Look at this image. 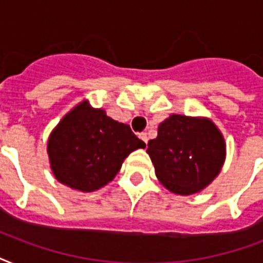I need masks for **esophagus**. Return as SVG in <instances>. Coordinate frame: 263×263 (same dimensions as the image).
Returning <instances> with one entry per match:
<instances>
[{
	"label": "esophagus",
	"mask_w": 263,
	"mask_h": 263,
	"mask_svg": "<svg viewBox=\"0 0 263 263\" xmlns=\"http://www.w3.org/2000/svg\"><path fill=\"white\" fill-rule=\"evenodd\" d=\"M139 138H140V139H142V140H143L144 143L147 144L148 138H147V134H146V132H140V134H139Z\"/></svg>",
	"instance_id": "1"
}]
</instances>
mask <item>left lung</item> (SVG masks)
I'll use <instances>...</instances> for the list:
<instances>
[{
	"label": "left lung",
	"mask_w": 263,
	"mask_h": 263,
	"mask_svg": "<svg viewBox=\"0 0 263 263\" xmlns=\"http://www.w3.org/2000/svg\"><path fill=\"white\" fill-rule=\"evenodd\" d=\"M147 153L156 175L169 191L191 195L212 183L225 160V142L206 119L172 115L148 140Z\"/></svg>",
	"instance_id": "left-lung-1"
}]
</instances>
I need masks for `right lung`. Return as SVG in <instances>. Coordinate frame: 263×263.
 <instances>
[{"instance_id": "obj_1", "label": "right lung", "mask_w": 263, "mask_h": 263, "mask_svg": "<svg viewBox=\"0 0 263 263\" xmlns=\"http://www.w3.org/2000/svg\"><path fill=\"white\" fill-rule=\"evenodd\" d=\"M143 147L144 142L129 125L83 102L51 132L47 153L55 179L68 187L91 192L111 181L128 154Z\"/></svg>"}]
</instances>
